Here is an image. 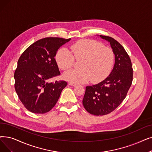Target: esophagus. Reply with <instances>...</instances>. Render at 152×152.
I'll use <instances>...</instances> for the list:
<instances>
[{"label": "esophagus", "instance_id": "esophagus-1", "mask_svg": "<svg viewBox=\"0 0 152 152\" xmlns=\"http://www.w3.org/2000/svg\"><path fill=\"white\" fill-rule=\"evenodd\" d=\"M68 84L70 85V86H75L76 85V84H75V83H71V82L68 83Z\"/></svg>", "mask_w": 152, "mask_h": 152}]
</instances>
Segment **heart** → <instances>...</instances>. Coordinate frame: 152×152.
<instances>
[{"label":"heart","mask_w":152,"mask_h":152,"mask_svg":"<svg viewBox=\"0 0 152 152\" xmlns=\"http://www.w3.org/2000/svg\"><path fill=\"white\" fill-rule=\"evenodd\" d=\"M71 53L66 48L59 50L55 56L58 67L66 71L73 66L75 60L81 61L79 68L66 72L63 77L73 83L83 84L91 80L92 83H99L106 78L113 70L115 55L113 50L91 39H81L72 44ZM72 54H71V53Z\"/></svg>","instance_id":"obj_1"}]
</instances>
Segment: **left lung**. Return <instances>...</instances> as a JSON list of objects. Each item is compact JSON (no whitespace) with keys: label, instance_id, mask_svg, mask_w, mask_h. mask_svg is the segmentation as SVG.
Listing matches in <instances>:
<instances>
[{"label":"left lung","instance_id":"obj_1","mask_svg":"<svg viewBox=\"0 0 152 152\" xmlns=\"http://www.w3.org/2000/svg\"><path fill=\"white\" fill-rule=\"evenodd\" d=\"M100 37L110 43L115 55V64L104 81L86 87L83 104L89 113L94 115H106L114 111L126 97L133 80L132 62L124 47L113 38Z\"/></svg>","mask_w":152,"mask_h":152}]
</instances>
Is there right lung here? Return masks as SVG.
Masks as SVG:
<instances>
[{
	"instance_id": "add662e5",
	"label": "right lung",
	"mask_w": 152,
	"mask_h": 152,
	"mask_svg": "<svg viewBox=\"0 0 152 152\" xmlns=\"http://www.w3.org/2000/svg\"><path fill=\"white\" fill-rule=\"evenodd\" d=\"M70 39H40L20 56L14 73L15 89L25 107L31 113L45 114L51 110L67 86L65 81H49L60 75L55 56L60 47Z\"/></svg>"
}]
</instances>
